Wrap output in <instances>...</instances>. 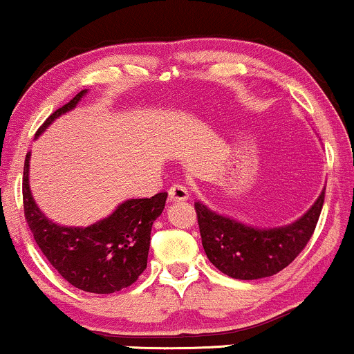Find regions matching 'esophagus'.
<instances>
[{"label": "esophagus", "mask_w": 354, "mask_h": 354, "mask_svg": "<svg viewBox=\"0 0 354 354\" xmlns=\"http://www.w3.org/2000/svg\"><path fill=\"white\" fill-rule=\"evenodd\" d=\"M189 193H188V188H186L185 185H173L171 188L168 189V198L169 201L174 203V201H186L188 200Z\"/></svg>", "instance_id": "esophagus-1"}]
</instances>
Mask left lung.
<instances>
[{
  "instance_id": "1",
  "label": "left lung",
  "mask_w": 354,
  "mask_h": 354,
  "mask_svg": "<svg viewBox=\"0 0 354 354\" xmlns=\"http://www.w3.org/2000/svg\"><path fill=\"white\" fill-rule=\"evenodd\" d=\"M324 189L301 218L279 228H254L194 203L201 243L221 273L236 279H259L284 270L313 236L324 203Z\"/></svg>"
}]
</instances>
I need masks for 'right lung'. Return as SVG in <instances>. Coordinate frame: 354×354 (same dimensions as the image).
I'll use <instances>...</instances> for the list:
<instances>
[{
    "label": "right lung",
    "mask_w": 354,
    "mask_h": 354,
    "mask_svg": "<svg viewBox=\"0 0 354 354\" xmlns=\"http://www.w3.org/2000/svg\"><path fill=\"white\" fill-rule=\"evenodd\" d=\"M86 89L70 103L56 109L36 131L39 136L56 118L71 111ZM30 156L26 154L23 171L24 218L36 245L58 273L78 290L109 295L131 286L146 270L154 219L165 209L168 193L151 198L126 200L109 214L86 228L61 226L44 216L30 189Z\"/></svg>",
    "instance_id": "right-lung-1"
}]
</instances>
